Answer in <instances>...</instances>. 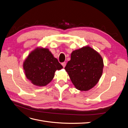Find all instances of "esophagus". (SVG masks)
Masks as SVG:
<instances>
[{"label":"esophagus","instance_id":"1","mask_svg":"<svg viewBox=\"0 0 128 128\" xmlns=\"http://www.w3.org/2000/svg\"><path fill=\"white\" fill-rule=\"evenodd\" d=\"M61 64H62V66L64 67L66 66V63L65 62H62Z\"/></svg>","mask_w":128,"mask_h":128}]
</instances>
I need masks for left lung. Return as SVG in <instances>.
I'll use <instances>...</instances> for the list:
<instances>
[{"label": "left lung", "mask_w": 128, "mask_h": 128, "mask_svg": "<svg viewBox=\"0 0 128 128\" xmlns=\"http://www.w3.org/2000/svg\"><path fill=\"white\" fill-rule=\"evenodd\" d=\"M104 68L102 56L86 46L72 52L64 69L77 90L88 91L98 83Z\"/></svg>", "instance_id": "1"}]
</instances>
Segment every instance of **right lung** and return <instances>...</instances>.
Instances as JSON below:
<instances>
[{"label": "right lung", "instance_id": "1", "mask_svg": "<svg viewBox=\"0 0 128 128\" xmlns=\"http://www.w3.org/2000/svg\"><path fill=\"white\" fill-rule=\"evenodd\" d=\"M26 76L34 85L44 86L51 82L56 70L63 68L48 48H37L24 60Z\"/></svg>", "mask_w": 128, "mask_h": 128}]
</instances>
